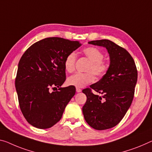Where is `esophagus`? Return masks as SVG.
<instances>
[{
	"instance_id": "esophagus-1",
	"label": "esophagus",
	"mask_w": 152,
	"mask_h": 152,
	"mask_svg": "<svg viewBox=\"0 0 152 152\" xmlns=\"http://www.w3.org/2000/svg\"><path fill=\"white\" fill-rule=\"evenodd\" d=\"M76 92H81V89H80L79 88H76Z\"/></svg>"
}]
</instances>
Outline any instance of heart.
<instances>
[{"instance_id":"heart-1","label":"heart","mask_w":152,"mask_h":152,"mask_svg":"<svg viewBox=\"0 0 152 152\" xmlns=\"http://www.w3.org/2000/svg\"><path fill=\"white\" fill-rule=\"evenodd\" d=\"M85 56L90 60L86 68V73H77L67 79V83L69 86L77 88H83L94 80V75L97 77H101L107 73L109 69V64L103 60L104 53L99 49L94 47H88L83 50ZM77 55L75 52L69 53L65 58L64 66L65 71L72 73L75 70Z\"/></svg>"}]
</instances>
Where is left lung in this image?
Wrapping results in <instances>:
<instances>
[{
  "instance_id": "1",
  "label": "left lung",
  "mask_w": 152,
  "mask_h": 152,
  "mask_svg": "<svg viewBox=\"0 0 152 152\" xmlns=\"http://www.w3.org/2000/svg\"><path fill=\"white\" fill-rule=\"evenodd\" d=\"M88 43L105 48L110 64L102 79L82 90L87 96L82 108L83 116L94 129H109L120 123L131 105L137 81V67L131 55L113 41L102 39ZM92 89L102 96L94 95Z\"/></svg>"
}]
</instances>
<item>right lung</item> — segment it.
Returning <instances> with one entry per match:
<instances>
[{
	"label": "right lung",
	"mask_w": 152,
	"mask_h": 152,
	"mask_svg": "<svg viewBox=\"0 0 152 152\" xmlns=\"http://www.w3.org/2000/svg\"><path fill=\"white\" fill-rule=\"evenodd\" d=\"M81 45L79 41L49 37L36 42L22 55L15 85L23 115L34 127L46 129L61 119L75 94V86L60 87L66 80L64 61Z\"/></svg>",
	"instance_id": "obj_1"
}]
</instances>
